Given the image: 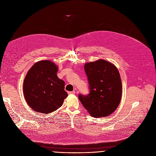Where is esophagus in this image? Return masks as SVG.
<instances>
[{
    "label": "esophagus",
    "instance_id": "1",
    "mask_svg": "<svg viewBox=\"0 0 156 156\" xmlns=\"http://www.w3.org/2000/svg\"><path fill=\"white\" fill-rule=\"evenodd\" d=\"M68 94H75V91H69V92H68Z\"/></svg>",
    "mask_w": 156,
    "mask_h": 156
}]
</instances>
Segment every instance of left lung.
<instances>
[{"label": "left lung", "instance_id": "obj_1", "mask_svg": "<svg viewBox=\"0 0 156 156\" xmlns=\"http://www.w3.org/2000/svg\"><path fill=\"white\" fill-rule=\"evenodd\" d=\"M84 67L90 93L79 94V100L91 116L109 115L116 110L122 98V85L118 69L102 59L87 63Z\"/></svg>", "mask_w": 156, "mask_h": 156}]
</instances>
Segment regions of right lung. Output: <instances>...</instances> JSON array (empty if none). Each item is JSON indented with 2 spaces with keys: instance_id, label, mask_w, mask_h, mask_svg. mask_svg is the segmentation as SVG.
<instances>
[{
  "instance_id": "add662e5",
  "label": "right lung",
  "mask_w": 156,
  "mask_h": 156,
  "mask_svg": "<svg viewBox=\"0 0 156 156\" xmlns=\"http://www.w3.org/2000/svg\"><path fill=\"white\" fill-rule=\"evenodd\" d=\"M58 67L49 60L36 62L28 72L23 83V94L33 110L49 114L60 107L68 94L65 82L57 76Z\"/></svg>"
}]
</instances>
